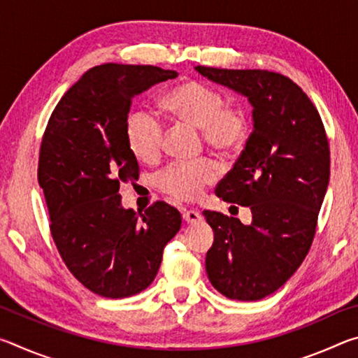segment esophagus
Segmentation results:
<instances>
[{"label": "esophagus", "mask_w": 358, "mask_h": 358, "mask_svg": "<svg viewBox=\"0 0 358 358\" xmlns=\"http://www.w3.org/2000/svg\"><path fill=\"white\" fill-rule=\"evenodd\" d=\"M183 220L187 224H196L199 221H202V215L199 213L197 210H185L183 211Z\"/></svg>", "instance_id": "1"}]
</instances>
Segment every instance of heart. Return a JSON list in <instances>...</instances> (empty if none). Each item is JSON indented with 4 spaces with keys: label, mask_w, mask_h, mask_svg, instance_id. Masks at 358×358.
I'll list each match as a JSON object with an SVG mask.
<instances>
[{
    "label": "heart",
    "mask_w": 358,
    "mask_h": 358,
    "mask_svg": "<svg viewBox=\"0 0 358 358\" xmlns=\"http://www.w3.org/2000/svg\"><path fill=\"white\" fill-rule=\"evenodd\" d=\"M162 106L173 117L202 129L205 142L224 153L240 148L250 131L245 113L227 108L224 96L208 85L189 82L175 87L164 96ZM126 141L138 161L153 162L162 151L164 126L155 113L136 110L126 121ZM216 177L217 169L208 159L181 161L157 173L156 183L169 196L194 201Z\"/></svg>",
    "instance_id": "heart-1"
}]
</instances>
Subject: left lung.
I'll return each mask as SVG.
<instances>
[{
    "label": "left lung",
    "mask_w": 358,
    "mask_h": 358,
    "mask_svg": "<svg viewBox=\"0 0 358 358\" xmlns=\"http://www.w3.org/2000/svg\"><path fill=\"white\" fill-rule=\"evenodd\" d=\"M199 74L245 96L252 132L216 196L250 207L251 224L203 211L215 232L205 257L213 287L230 300L276 292L306 257L330 178L322 120L290 78L260 69L196 66Z\"/></svg>",
    "instance_id": "1"
}]
</instances>
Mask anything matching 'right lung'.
<instances>
[{"label": "right lung", "instance_id": "obj_1", "mask_svg": "<svg viewBox=\"0 0 358 358\" xmlns=\"http://www.w3.org/2000/svg\"><path fill=\"white\" fill-rule=\"evenodd\" d=\"M175 77L156 66H96L66 92L42 138L38 180L53 241L71 273L107 299L147 289L181 227L180 211L166 202L136 213L118 192L138 178L126 141L131 102Z\"/></svg>", "mask_w": 358, "mask_h": 358}]
</instances>
